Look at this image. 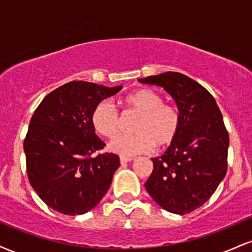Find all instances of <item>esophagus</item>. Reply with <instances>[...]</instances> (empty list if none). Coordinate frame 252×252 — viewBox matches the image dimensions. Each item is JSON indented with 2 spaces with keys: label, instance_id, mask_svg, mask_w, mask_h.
<instances>
[{
  "label": "esophagus",
  "instance_id": "34e87169",
  "mask_svg": "<svg viewBox=\"0 0 252 252\" xmlns=\"http://www.w3.org/2000/svg\"><path fill=\"white\" fill-rule=\"evenodd\" d=\"M131 160H132L131 158H126V156H121V158H120V161H121V163H122V164L128 163V162H130V161H131Z\"/></svg>",
  "mask_w": 252,
  "mask_h": 252
}]
</instances>
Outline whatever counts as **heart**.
Returning <instances> with one entry per match:
<instances>
[{
    "label": "heart",
    "instance_id": "heart-1",
    "mask_svg": "<svg viewBox=\"0 0 252 252\" xmlns=\"http://www.w3.org/2000/svg\"><path fill=\"white\" fill-rule=\"evenodd\" d=\"M123 103L140 114L136 121L134 136H120L109 144L111 152L122 156H134L164 148L176 140L181 126L179 110L163 103V98L150 89H138L124 97ZM94 128L99 135L114 138L121 128V118L115 106L108 100L97 104L91 116Z\"/></svg>",
    "mask_w": 252,
    "mask_h": 252
}]
</instances>
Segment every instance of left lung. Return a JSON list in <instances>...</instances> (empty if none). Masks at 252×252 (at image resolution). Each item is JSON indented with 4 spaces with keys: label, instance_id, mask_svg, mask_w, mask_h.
Returning a JSON list of instances; mask_svg holds the SVG:
<instances>
[{
    "label": "left lung",
    "instance_id": "8db88e82",
    "mask_svg": "<svg viewBox=\"0 0 252 252\" xmlns=\"http://www.w3.org/2000/svg\"><path fill=\"white\" fill-rule=\"evenodd\" d=\"M161 86L178 105L176 140L153 160L147 192L163 210L186 215L205 204L227 170L228 134L216 99L204 86L178 72L138 79Z\"/></svg>",
    "mask_w": 252,
    "mask_h": 252
}]
</instances>
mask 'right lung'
<instances>
[{
    "mask_svg": "<svg viewBox=\"0 0 252 252\" xmlns=\"http://www.w3.org/2000/svg\"><path fill=\"white\" fill-rule=\"evenodd\" d=\"M121 90L73 80L48 94L34 111L24 142L28 179L57 212L84 215L108 192L120 158L94 155L105 143L94 134L91 116L97 104Z\"/></svg>",
    "mask_w": 252,
    "mask_h": 252,
    "instance_id": "right-lung-1",
    "label": "right lung"
}]
</instances>
